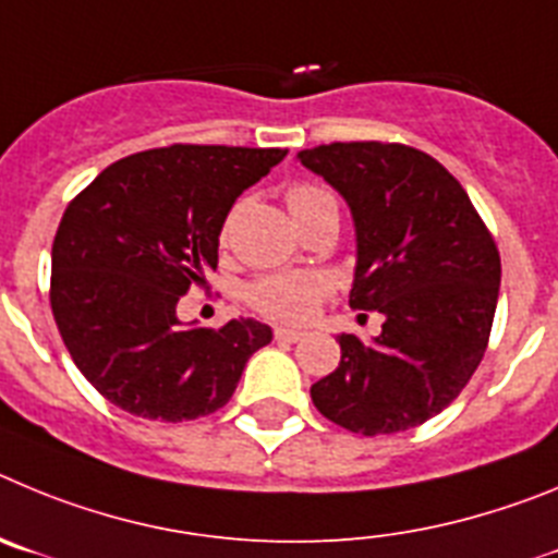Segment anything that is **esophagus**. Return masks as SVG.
<instances>
[{
  "instance_id": "esophagus-1",
  "label": "esophagus",
  "mask_w": 558,
  "mask_h": 558,
  "mask_svg": "<svg viewBox=\"0 0 558 558\" xmlns=\"http://www.w3.org/2000/svg\"><path fill=\"white\" fill-rule=\"evenodd\" d=\"M275 339L294 344V341L303 339V333H300V330H294V328H275Z\"/></svg>"
}]
</instances>
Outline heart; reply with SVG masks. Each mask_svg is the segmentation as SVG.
Segmentation results:
<instances>
[{
    "label": "heart",
    "mask_w": 558,
    "mask_h": 558,
    "mask_svg": "<svg viewBox=\"0 0 558 558\" xmlns=\"http://www.w3.org/2000/svg\"><path fill=\"white\" fill-rule=\"evenodd\" d=\"M289 210L294 214L298 222L305 217L316 214V210L336 205L333 194L319 189V185H294L286 194ZM339 208V205H336ZM328 291V280L323 275L314 272H280V275H264V278L253 280L244 291L247 303L253 305L258 314L278 319V323H305L316 311L319 300Z\"/></svg>",
    "instance_id": "obj_1"
}]
</instances>
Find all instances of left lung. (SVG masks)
<instances>
[{
  "label": "left lung",
  "mask_w": 558,
  "mask_h": 558,
  "mask_svg": "<svg viewBox=\"0 0 558 558\" xmlns=\"http://www.w3.org/2000/svg\"><path fill=\"white\" fill-rule=\"evenodd\" d=\"M298 158L353 214L350 308L384 314L373 341L339 336V366L311 386V400L353 434L423 425L459 398L486 353L500 289L495 239L459 180L428 153L336 142Z\"/></svg>",
  "instance_id": "8db88e82"
}]
</instances>
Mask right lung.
Masks as SVG:
<instances>
[{
    "label": "right lung",
    "instance_id": "1",
    "mask_svg": "<svg viewBox=\"0 0 558 558\" xmlns=\"http://www.w3.org/2000/svg\"><path fill=\"white\" fill-rule=\"evenodd\" d=\"M286 149L172 144L110 163L69 203L52 244V303L88 384L144 420L183 423L233 398L272 328H183L178 300L217 269L219 233L244 189Z\"/></svg>",
    "mask_w": 558,
    "mask_h": 558
}]
</instances>
